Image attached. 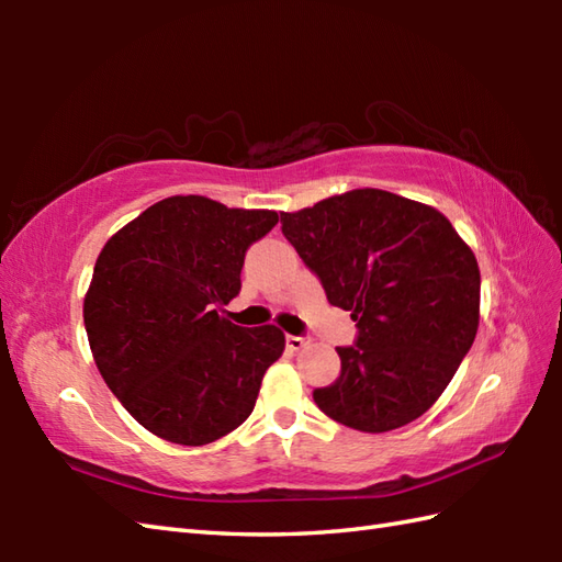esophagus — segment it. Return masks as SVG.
I'll list each match as a JSON object with an SVG mask.
<instances>
[{"label":"esophagus","mask_w":562,"mask_h":562,"mask_svg":"<svg viewBox=\"0 0 562 562\" xmlns=\"http://www.w3.org/2000/svg\"><path fill=\"white\" fill-rule=\"evenodd\" d=\"M284 342H288L290 350H302V348H306V345H308V338H304V336H288V338H284Z\"/></svg>","instance_id":"1"}]
</instances>
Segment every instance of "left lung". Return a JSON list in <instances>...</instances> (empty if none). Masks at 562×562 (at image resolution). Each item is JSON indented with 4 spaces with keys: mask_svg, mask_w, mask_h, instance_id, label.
I'll list each match as a JSON object with an SVG mask.
<instances>
[{
    "mask_svg": "<svg viewBox=\"0 0 562 562\" xmlns=\"http://www.w3.org/2000/svg\"><path fill=\"white\" fill-rule=\"evenodd\" d=\"M280 222L328 302L357 321L355 345L338 348L340 376L314 391L318 408L360 432L417 420L479 330L473 250L435 207L376 188L282 212Z\"/></svg>",
    "mask_w": 562,
    "mask_h": 562,
    "instance_id": "left-lung-1",
    "label": "left lung"
}]
</instances>
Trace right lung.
<instances>
[{
	"label": "right lung",
	"instance_id": "add662e5",
	"mask_svg": "<svg viewBox=\"0 0 562 562\" xmlns=\"http://www.w3.org/2000/svg\"><path fill=\"white\" fill-rule=\"evenodd\" d=\"M274 224L272 210L173 195L103 246L83 326L103 381L151 435L202 447L254 413L284 333L236 326L220 308L241 290L248 246Z\"/></svg>",
	"mask_w": 562,
	"mask_h": 562
}]
</instances>
